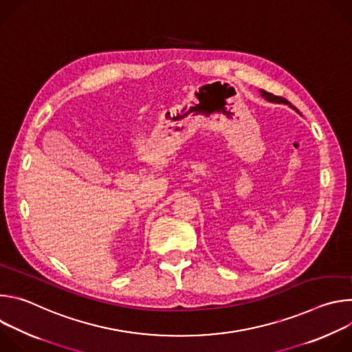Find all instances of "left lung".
<instances>
[{
	"instance_id": "8db88e82",
	"label": "left lung",
	"mask_w": 352,
	"mask_h": 352,
	"mask_svg": "<svg viewBox=\"0 0 352 352\" xmlns=\"http://www.w3.org/2000/svg\"><path fill=\"white\" fill-rule=\"evenodd\" d=\"M261 93H262V96L265 97V98H267L269 102H274V103H285V104H288V102L287 100L284 98V97H281V96H274L273 93H269V91H266V90H261ZM291 106V104H289Z\"/></svg>"
}]
</instances>
